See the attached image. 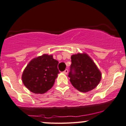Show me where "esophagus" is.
Instances as JSON below:
<instances>
[{
  "instance_id": "esophagus-1",
  "label": "esophagus",
  "mask_w": 126,
  "mask_h": 126,
  "mask_svg": "<svg viewBox=\"0 0 126 126\" xmlns=\"http://www.w3.org/2000/svg\"><path fill=\"white\" fill-rule=\"evenodd\" d=\"M63 73L65 74H67L68 73V70L67 69H66L65 70H64V71H63Z\"/></svg>"
}]
</instances>
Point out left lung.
I'll return each instance as SVG.
<instances>
[{
  "label": "left lung",
  "instance_id": "obj_1",
  "mask_svg": "<svg viewBox=\"0 0 126 126\" xmlns=\"http://www.w3.org/2000/svg\"><path fill=\"white\" fill-rule=\"evenodd\" d=\"M68 77L74 87L81 92H88L97 87L101 73L88 55L78 54L71 56Z\"/></svg>",
  "mask_w": 126,
  "mask_h": 126
}]
</instances>
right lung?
I'll return each mask as SVG.
<instances>
[{"label": "right lung", "mask_w": 126, "mask_h": 126, "mask_svg": "<svg viewBox=\"0 0 126 126\" xmlns=\"http://www.w3.org/2000/svg\"><path fill=\"white\" fill-rule=\"evenodd\" d=\"M58 62L52 55L44 54L33 59L24 69L22 82L30 91L43 94L53 87L58 74Z\"/></svg>", "instance_id": "right-lung-1"}]
</instances>
